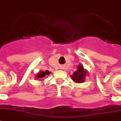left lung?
Here are the masks:
<instances>
[{"instance_id":"8db88e82","label":"left lung","mask_w":121,"mask_h":121,"mask_svg":"<svg viewBox=\"0 0 121 121\" xmlns=\"http://www.w3.org/2000/svg\"><path fill=\"white\" fill-rule=\"evenodd\" d=\"M86 76H88L87 70L86 69H84L83 66L80 64L78 66V70L73 73L71 78L74 82L81 83L85 82Z\"/></svg>"}]
</instances>
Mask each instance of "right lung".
I'll list each match as a JSON object with an SVG mask.
<instances>
[{"instance_id": "add662e5", "label": "right lung", "mask_w": 121, "mask_h": 121, "mask_svg": "<svg viewBox=\"0 0 121 121\" xmlns=\"http://www.w3.org/2000/svg\"><path fill=\"white\" fill-rule=\"evenodd\" d=\"M51 73L50 72H49L48 70H45V71H40L39 72H38L36 75V79H43L45 78L46 76H49ZM43 80V79H41Z\"/></svg>"}]
</instances>
